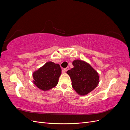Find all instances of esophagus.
<instances>
[{
    "instance_id": "34e87169",
    "label": "esophagus",
    "mask_w": 130,
    "mask_h": 130,
    "mask_svg": "<svg viewBox=\"0 0 130 130\" xmlns=\"http://www.w3.org/2000/svg\"><path fill=\"white\" fill-rule=\"evenodd\" d=\"M69 69V67H67V68H64L63 70V71L64 73H65V72H66L67 71H68V70Z\"/></svg>"
}]
</instances>
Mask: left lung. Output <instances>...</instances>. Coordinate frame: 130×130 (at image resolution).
I'll return each instance as SVG.
<instances>
[{
	"instance_id": "left-lung-1",
	"label": "left lung",
	"mask_w": 130,
	"mask_h": 130,
	"mask_svg": "<svg viewBox=\"0 0 130 130\" xmlns=\"http://www.w3.org/2000/svg\"><path fill=\"white\" fill-rule=\"evenodd\" d=\"M73 65L74 68L67 72L72 80V87L78 95H87L99 84V75L85 61L75 60Z\"/></svg>"
}]
</instances>
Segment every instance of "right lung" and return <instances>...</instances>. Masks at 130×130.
Instances as JSON below:
<instances>
[{
  "mask_svg": "<svg viewBox=\"0 0 130 130\" xmlns=\"http://www.w3.org/2000/svg\"><path fill=\"white\" fill-rule=\"evenodd\" d=\"M61 68L58 64L48 62L33 74V83L43 91H46L55 87L61 75Z\"/></svg>",
  "mask_w": 130,
  "mask_h": 130,
  "instance_id": "obj_1",
  "label": "right lung"
}]
</instances>
